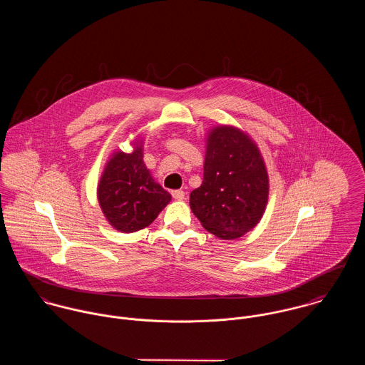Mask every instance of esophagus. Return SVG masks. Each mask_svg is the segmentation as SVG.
I'll return each mask as SVG.
<instances>
[{
  "mask_svg": "<svg viewBox=\"0 0 365 365\" xmlns=\"http://www.w3.org/2000/svg\"><path fill=\"white\" fill-rule=\"evenodd\" d=\"M171 195H173V198L177 200V201H182V200L185 198V192H184L182 190H175V191L171 192Z\"/></svg>",
  "mask_w": 365,
  "mask_h": 365,
  "instance_id": "esophagus-1",
  "label": "esophagus"
}]
</instances>
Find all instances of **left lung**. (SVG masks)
<instances>
[{"label":"left lung","instance_id":"obj_1","mask_svg":"<svg viewBox=\"0 0 365 365\" xmlns=\"http://www.w3.org/2000/svg\"><path fill=\"white\" fill-rule=\"evenodd\" d=\"M268 192L267 167L249 133L232 125L212 128L204 180L190 195V207L201 225L222 240L239 239L260 222Z\"/></svg>","mask_w":365,"mask_h":365}]
</instances>
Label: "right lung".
Segmentation results:
<instances>
[{"label":"right lung","mask_w":365,"mask_h":365,"mask_svg":"<svg viewBox=\"0 0 365 365\" xmlns=\"http://www.w3.org/2000/svg\"><path fill=\"white\" fill-rule=\"evenodd\" d=\"M132 149L110 155L97 188L105 219L122 233L148 227L171 201L143 163V140H133Z\"/></svg>","instance_id":"right-lung-1"}]
</instances>
